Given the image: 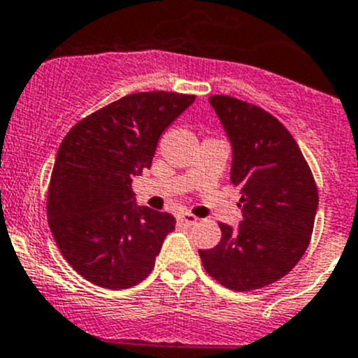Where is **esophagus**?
I'll use <instances>...</instances> for the list:
<instances>
[{"label":"esophagus","mask_w":358,"mask_h":358,"mask_svg":"<svg viewBox=\"0 0 358 358\" xmlns=\"http://www.w3.org/2000/svg\"><path fill=\"white\" fill-rule=\"evenodd\" d=\"M176 220H178L180 224H183V226H192L198 222V217L192 215V213H189V212H182L176 215Z\"/></svg>","instance_id":"obj_1"}]
</instances>
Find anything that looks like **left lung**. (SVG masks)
I'll return each mask as SVG.
<instances>
[{
	"mask_svg": "<svg viewBox=\"0 0 358 358\" xmlns=\"http://www.w3.org/2000/svg\"><path fill=\"white\" fill-rule=\"evenodd\" d=\"M210 103L231 143V182L242 194L243 220L236 229L220 222V242L199 249V256L208 275L226 288H265L292 272L306 252L318 189L299 145L275 116L228 95H212Z\"/></svg>",
	"mask_w": 358,
	"mask_h": 358,
	"instance_id": "1",
	"label": "left lung"
}]
</instances>
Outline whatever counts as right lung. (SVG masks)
Masks as SVG:
<instances>
[{"label": "right lung", "mask_w": 358, "mask_h": 358, "mask_svg": "<svg viewBox=\"0 0 358 358\" xmlns=\"http://www.w3.org/2000/svg\"><path fill=\"white\" fill-rule=\"evenodd\" d=\"M194 95L132 93L69 130L48 192L49 228L79 275L100 288L125 289L150 275L171 213L138 206L132 178L152 166L160 134Z\"/></svg>", "instance_id": "add662e5"}]
</instances>
